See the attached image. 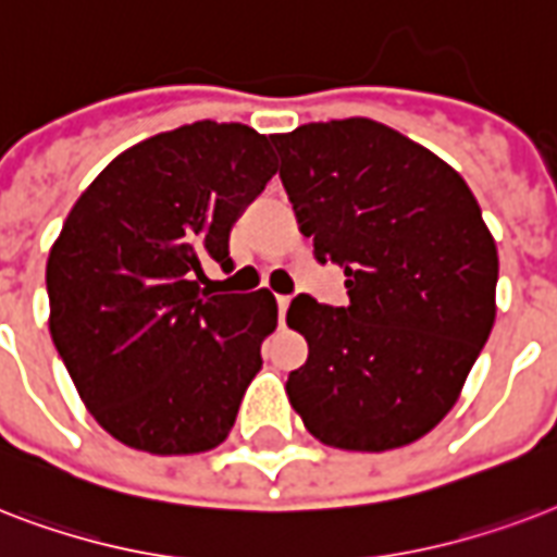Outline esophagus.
Masks as SVG:
<instances>
[{
  "mask_svg": "<svg viewBox=\"0 0 557 557\" xmlns=\"http://www.w3.org/2000/svg\"><path fill=\"white\" fill-rule=\"evenodd\" d=\"M278 319L284 322V313H287V308H290V296H278Z\"/></svg>",
  "mask_w": 557,
  "mask_h": 557,
  "instance_id": "esophagus-1",
  "label": "esophagus"
}]
</instances>
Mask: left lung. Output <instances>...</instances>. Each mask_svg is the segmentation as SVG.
<instances>
[{
  "instance_id": "left-lung-1",
  "label": "left lung",
  "mask_w": 557,
  "mask_h": 557,
  "mask_svg": "<svg viewBox=\"0 0 557 557\" xmlns=\"http://www.w3.org/2000/svg\"><path fill=\"white\" fill-rule=\"evenodd\" d=\"M299 232L346 270L348 305L301 293L287 325L308 360L287 398L310 435L381 454L442 421L497 317V244L444 159L372 119L270 136Z\"/></svg>"
}]
</instances>
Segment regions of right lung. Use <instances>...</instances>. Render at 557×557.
I'll return each mask as SVG.
<instances>
[{"label": "right lung", "instance_id": "right-lung-1", "mask_svg": "<svg viewBox=\"0 0 557 557\" xmlns=\"http://www.w3.org/2000/svg\"><path fill=\"white\" fill-rule=\"evenodd\" d=\"M278 171L247 124L194 122L95 176L49 252V331L92 418L127 447L206 454L230 435L278 325L270 290L214 293L230 232Z\"/></svg>", "mask_w": 557, "mask_h": 557}]
</instances>
